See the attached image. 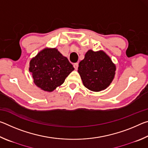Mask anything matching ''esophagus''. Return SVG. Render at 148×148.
<instances>
[{
  "label": "esophagus",
  "mask_w": 148,
  "mask_h": 148,
  "mask_svg": "<svg viewBox=\"0 0 148 148\" xmlns=\"http://www.w3.org/2000/svg\"><path fill=\"white\" fill-rule=\"evenodd\" d=\"M73 66L74 67V69H76V70H77V68H78V62H76V63H74Z\"/></svg>",
  "instance_id": "1"
}]
</instances>
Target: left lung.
I'll list each match as a JSON object with an SVG mask.
<instances>
[{"instance_id": "obj_1", "label": "left lung", "mask_w": 148, "mask_h": 148, "mask_svg": "<svg viewBox=\"0 0 148 148\" xmlns=\"http://www.w3.org/2000/svg\"><path fill=\"white\" fill-rule=\"evenodd\" d=\"M77 71L84 86L97 92L107 88L112 83L116 66L104 51L89 50L79 62Z\"/></svg>"}]
</instances>
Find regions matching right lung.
<instances>
[{"instance_id": "obj_1", "label": "right lung", "mask_w": 148, "mask_h": 148, "mask_svg": "<svg viewBox=\"0 0 148 148\" xmlns=\"http://www.w3.org/2000/svg\"><path fill=\"white\" fill-rule=\"evenodd\" d=\"M74 70L68 59L56 48L43 49L30 61L34 83L46 91H53L62 85Z\"/></svg>"}]
</instances>
